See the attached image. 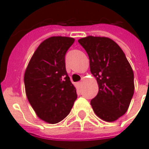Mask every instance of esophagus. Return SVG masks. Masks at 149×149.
Listing matches in <instances>:
<instances>
[{"label":"esophagus","mask_w":149,"mask_h":149,"mask_svg":"<svg viewBox=\"0 0 149 149\" xmlns=\"http://www.w3.org/2000/svg\"><path fill=\"white\" fill-rule=\"evenodd\" d=\"M77 84H78L79 86H80V85H81V84H82V82H79V83H78Z\"/></svg>","instance_id":"obj_1"}]
</instances>
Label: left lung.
<instances>
[{
  "label": "left lung",
  "mask_w": 149,
  "mask_h": 149,
  "mask_svg": "<svg viewBox=\"0 0 149 149\" xmlns=\"http://www.w3.org/2000/svg\"><path fill=\"white\" fill-rule=\"evenodd\" d=\"M89 57L90 71L98 84L91 100L95 114L112 122L123 116L134 95V72L124 52L112 39L88 36L78 40Z\"/></svg>",
  "instance_id": "8db88e82"
}]
</instances>
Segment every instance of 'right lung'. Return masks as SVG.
Listing matches in <instances>:
<instances>
[{"mask_svg":"<svg viewBox=\"0 0 149 149\" xmlns=\"http://www.w3.org/2000/svg\"><path fill=\"white\" fill-rule=\"evenodd\" d=\"M74 42L73 38L61 36L47 38L36 49L24 72L27 98L37 116L49 124L65 118L77 98L65 63Z\"/></svg>","mask_w":149,"mask_h":149,"instance_id":"add662e5","label":"right lung"}]
</instances>
